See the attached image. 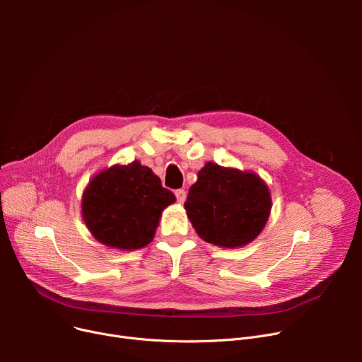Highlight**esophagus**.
Instances as JSON below:
<instances>
[{"instance_id":"esophagus-1","label":"esophagus","mask_w":362,"mask_h":362,"mask_svg":"<svg viewBox=\"0 0 362 362\" xmlns=\"http://www.w3.org/2000/svg\"><path fill=\"white\" fill-rule=\"evenodd\" d=\"M176 194V198H177V202L183 204L186 201V192L183 191V189H177V191L175 192Z\"/></svg>"}]
</instances>
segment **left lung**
Returning <instances> with one entry per match:
<instances>
[{
    "label": "left lung",
    "instance_id": "left-lung-1",
    "mask_svg": "<svg viewBox=\"0 0 362 362\" xmlns=\"http://www.w3.org/2000/svg\"><path fill=\"white\" fill-rule=\"evenodd\" d=\"M185 210L201 239L221 248H239L264 229L272 195L258 175L206 163L189 189Z\"/></svg>",
    "mask_w": 362,
    "mask_h": 362
}]
</instances>
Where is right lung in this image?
<instances>
[{
    "label": "right lung",
    "instance_id": "right-lung-1",
    "mask_svg": "<svg viewBox=\"0 0 362 362\" xmlns=\"http://www.w3.org/2000/svg\"><path fill=\"white\" fill-rule=\"evenodd\" d=\"M176 201L158 176L139 161L116 164L93 176L82 197L92 236L110 248L141 250L154 239L164 208Z\"/></svg>",
    "mask_w": 362,
    "mask_h": 362
}]
</instances>
